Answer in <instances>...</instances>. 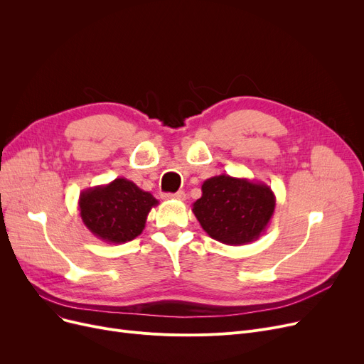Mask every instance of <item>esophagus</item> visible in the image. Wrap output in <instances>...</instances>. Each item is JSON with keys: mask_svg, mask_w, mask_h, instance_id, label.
<instances>
[{"mask_svg": "<svg viewBox=\"0 0 364 364\" xmlns=\"http://www.w3.org/2000/svg\"><path fill=\"white\" fill-rule=\"evenodd\" d=\"M165 199H177V200H184L186 199V193L184 192H177V193H165L164 195Z\"/></svg>", "mask_w": 364, "mask_h": 364, "instance_id": "esophagus-1", "label": "esophagus"}]
</instances>
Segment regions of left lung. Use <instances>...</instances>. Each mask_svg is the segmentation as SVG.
Instances as JSON below:
<instances>
[{
	"instance_id": "obj_1",
	"label": "left lung",
	"mask_w": 364,
	"mask_h": 364,
	"mask_svg": "<svg viewBox=\"0 0 364 364\" xmlns=\"http://www.w3.org/2000/svg\"><path fill=\"white\" fill-rule=\"evenodd\" d=\"M274 208L276 196L267 184L221 174L203 181L192 211L213 239L236 246L257 240Z\"/></svg>"
}]
</instances>
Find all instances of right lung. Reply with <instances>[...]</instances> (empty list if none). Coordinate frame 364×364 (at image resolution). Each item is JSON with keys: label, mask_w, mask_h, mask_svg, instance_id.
<instances>
[{"label": "right lung", "mask_w": 364, "mask_h": 364, "mask_svg": "<svg viewBox=\"0 0 364 364\" xmlns=\"http://www.w3.org/2000/svg\"><path fill=\"white\" fill-rule=\"evenodd\" d=\"M159 202L127 178L90 187L80 195V215L88 230L107 243H125L144 230L146 220Z\"/></svg>", "instance_id": "1"}]
</instances>
